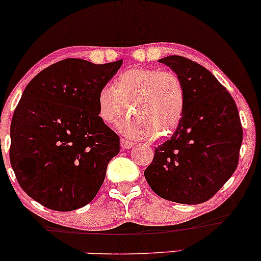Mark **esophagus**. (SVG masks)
<instances>
[{"label":"esophagus","mask_w":261,"mask_h":261,"mask_svg":"<svg viewBox=\"0 0 261 261\" xmlns=\"http://www.w3.org/2000/svg\"><path fill=\"white\" fill-rule=\"evenodd\" d=\"M120 145H121V148H122V149H128V148L134 147L135 143L133 142V141H128V140L121 139V141H120Z\"/></svg>","instance_id":"1"}]
</instances>
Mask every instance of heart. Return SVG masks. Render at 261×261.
Returning a JSON list of instances; mask_svg holds the SVG:
<instances>
[{
    "instance_id": "heart-1",
    "label": "heart",
    "mask_w": 261,
    "mask_h": 261,
    "mask_svg": "<svg viewBox=\"0 0 261 261\" xmlns=\"http://www.w3.org/2000/svg\"><path fill=\"white\" fill-rule=\"evenodd\" d=\"M128 103L134 113L120 124L128 137L148 140L158 134L168 136L178 127L185 109V89L172 71L133 67L104 87L98 94V115L108 125H115L126 115Z\"/></svg>"
}]
</instances>
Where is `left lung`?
<instances>
[{"instance_id": "obj_1", "label": "left lung", "mask_w": 261, "mask_h": 261, "mask_svg": "<svg viewBox=\"0 0 261 261\" xmlns=\"http://www.w3.org/2000/svg\"><path fill=\"white\" fill-rule=\"evenodd\" d=\"M160 62L181 80L185 109L173 136L154 148L145 178L158 196L196 205L211 199L237 169L241 118L229 92L203 66L178 55Z\"/></svg>"}]
</instances>
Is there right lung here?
<instances>
[{
  "instance_id": "obj_1",
  "label": "right lung",
  "mask_w": 261,
  "mask_h": 261,
  "mask_svg": "<svg viewBox=\"0 0 261 261\" xmlns=\"http://www.w3.org/2000/svg\"><path fill=\"white\" fill-rule=\"evenodd\" d=\"M121 64L65 59L25 87L11 122L10 161L20 188L45 207L72 211L99 191L120 139L98 115V94Z\"/></svg>"
}]
</instances>
